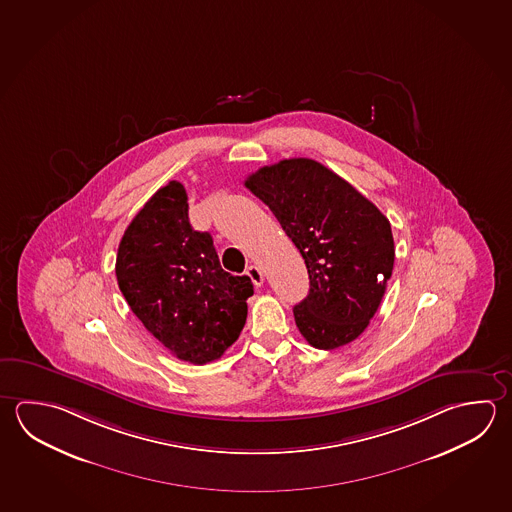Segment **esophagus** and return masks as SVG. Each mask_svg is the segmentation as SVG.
I'll return each mask as SVG.
<instances>
[{"mask_svg": "<svg viewBox=\"0 0 512 512\" xmlns=\"http://www.w3.org/2000/svg\"><path fill=\"white\" fill-rule=\"evenodd\" d=\"M247 276L251 278L252 283H254V287H261V285H263V272H261L260 267L251 265V267L247 269Z\"/></svg>", "mask_w": 512, "mask_h": 512, "instance_id": "34e87169", "label": "esophagus"}]
</instances>
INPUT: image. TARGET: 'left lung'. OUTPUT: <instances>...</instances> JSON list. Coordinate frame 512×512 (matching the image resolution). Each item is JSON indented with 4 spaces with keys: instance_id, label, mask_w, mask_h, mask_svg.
<instances>
[{
    "instance_id": "8db88e82",
    "label": "left lung",
    "mask_w": 512,
    "mask_h": 512,
    "mask_svg": "<svg viewBox=\"0 0 512 512\" xmlns=\"http://www.w3.org/2000/svg\"><path fill=\"white\" fill-rule=\"evenodd\" d=\"M278 218L307 265L310 290L294 307L308 344L334 350L363 334L391 278L390 220L312 158H285L245 180Z\"/></svg>"
}]
</instances>
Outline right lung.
<instances>
[{
    "label": "right lung",
    "instance_id": "right-lung-1",
    "mask_svg": "<svg viewBox=\"0 0 512 512\" xmlns=\"http://www.w3.org/2000/svg\"><path fill=\"white\" fill-rule=\"evenodd\" d=\"M184 186L171 180L124 231L115 274L149 334L180 361L211 363L240 337L249 276L225 272L209 233L189 223Z\"/></svg>",
    "mask_w": 512,
    "mask_h": 512
}]
</instances>
